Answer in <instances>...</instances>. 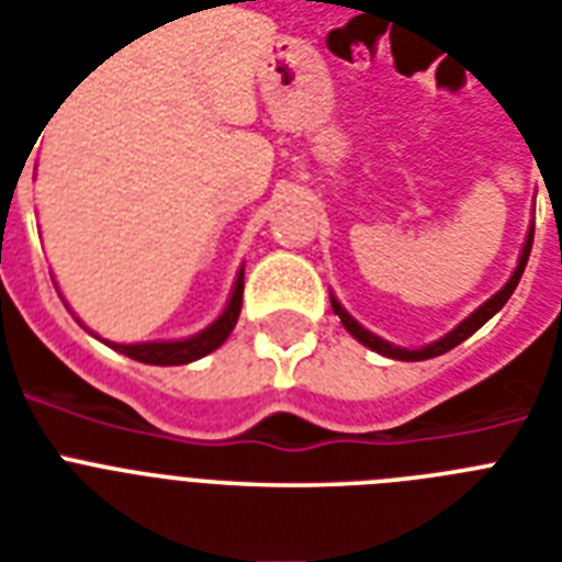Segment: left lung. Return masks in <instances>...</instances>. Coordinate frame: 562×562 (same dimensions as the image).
Masks as SVG:
<instances>
[{
	"instance_id": "obj_1",
	"label": "left lung",
	"mask_w": 562,
	"mask_h": 562,
	"mask_svg": "<svg viewBox=\"0 0 562 562\" xmlns=\"http://www.w3.org/2000/svg\"><path fill=\"white\" fill-rule=\"evenodd\" d=\"M531 244H533V228H531V232H528V240H525L522 255H519V263H516L514 276H510L508 284L502 286V290L496 295H491V299H487V302H484L482 307L475 310V313H470V316H467L459 327H452L450 334L441 336L438 342L426 345V348H417V351H408V348H397V345L385 342V339L374 336V334H371V330H366V327L359 325L357 318H353L351 313H348V310L342 307V304L336 302L334 295H330V304H334L336 316L342 318L345 330H348V334H351L353 339H357V342H362V345H366V348H371V351L383 353V357H392V359H403V362H417V359L441 357V353L452 351L456 345L464 342L467 336H473L475 330H479V327H482L484 322H487V318H493V316H496V313H499L502 307H505V302H508L510 295H514L516 284H519V278H522L525 263H528V255H531Z\"/></svg>"
}]
</instances>
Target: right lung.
<instances>
[{"instance_id":"right-lung-1","label":"right lung","mask_w":562,"mask_h":562,"mask_svg":"<svg viewBox=\"0 0 562 562\" xmlns=\"http://www.w3.org/2000/svg\"><path fill=\"white\" fill-rule=\"evenodd\" d=\"M240 304H244V269L237 272L235 290H232V299H228L226 310L214 318V325H209L205 330H200V334L188 336V339H177V342L106 345L115 348L119 353H124V357L136 359V362H145V366H186V362H194V359L205 357V353L217 351L220 345L226 342L228 334L235 330L237 316H240Z\"/></svg>"}]
</instances>
